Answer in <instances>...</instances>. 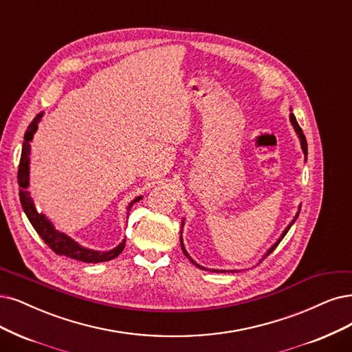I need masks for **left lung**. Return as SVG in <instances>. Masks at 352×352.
Segmentation results:
<instances>
[{"mask_svg":"<svg viewBox=\"0 0 352 352\" xmlns=\"http://www.w3.org/2000/svg\"><path fill=\"white\" fill-rule=\"evenodd\" d=\"M290 122H292V124H293V127H294V130H296V133L298 135V138H300V143H302V149H303L305 155L307 156V142H306V138H305V135H303V130H302V127H300V126H298V123H297V120H296V117H294V114H290ZM298 213H300V212H297L296 217L293 219V222H292V223H290V225L287 226V229H285V230L283 232V235H281V238H280V239H278V241H277V242H276L274 245H272V246H271V248L268 250V252L265 254V256H268V255H270V254H271L272 251H274V250L277 248V246H278V243H280V242L283 241V238L285 236V233H287V232H289V229L292 228V225H293V223L296 222V219L298 217ZM179 242H181V250H183V252L186 254V256H188V254H187V251H186V248H184V243H183V238H181V236H179ZM265 256H264V258H265ZM188 258H190V256H188ZM190 261H191L192 264H196V263H194V261H192V259H191V258H190ZM196 265H197V264H196ZM197 267H199V268H203V270H206L204 267H200V265H197ZM213 271H216V270H213ZM216 272H219V271H216ZM222 272H225V271H222Z\"/></svg>","mask_w":352,"mask_h":352,"instance_id":"8db88e82","label":"left lung"}]
</instances>
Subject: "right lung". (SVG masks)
<instances>
[{"label": "right lung", "instance_id": "obj_1", "mask_svg": "<svg viewBox=\"0 0 352 352\" xmlns=\"http://www.w3.org/2000/svg\"><path fill=\"white\" fill-rule=\"evenodd\" d=\"M42 116H43V111L38 113L33 119V122L29 124L28 130H25V133H24V142H23V149H21L20 164H19V173H17V183L20 186L19 196H20V203H21L23 210H24L25 216H28V219L30 220L32 226L38 233V236H41L45 241V243L56 255H63V256L76 259V261H82V263H88V264L110 261V259H114L116 256H119L122 254V251L124 250L126 241H123L119 246H117V248H114L109 252H98V251L84 248V246L78 245L69 236L65 235V233L58 232L54 228V225H52L49 220L46 219L45 214L38 213L36 210L32 197H30V192L25 190L29 187L30 142L33 140V135L36 133V130H37V123L41 122ZM140 199L142 197H138L136 200H133V203L139 201ZM133 203L129 206V209L133 206Z\"/></svg>", "mask_w": 352, "mask_h": 352}]
</instances>
